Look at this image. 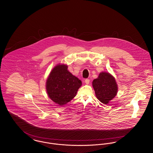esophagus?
<instances>
[{
	"instance_id": "esophagus-1",
	"label": "esophagus",
	"mask_w": 153,
	"mask_h": 153,
	"mask_svg": "<svg viewBox=\"0 0 153 153\" xmlns=\"http://www.w3.org/2000/svg\"><path fill=\"white\" fill-rule=\"evenodd\" d=\"M89 82H90V80H89V79H87L85 80V82L86 84H89Z\"/></svg>"
}]
</instances>
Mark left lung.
<instances>
[{"label":"left lung","instance_id":"obj_1","mask_svg":"<svg viewBox=\"0 0 153 153\" xmlns=\"http://www.w3.org/2000/svg\"><path fill=\"white\" fill-rule=\"evenodd\" d=\"M92 86L97 99L104 104L109 103L117 92V85L115 78L109 73L102 72L93 81Z\"/></svg>","mask_w":153,"mask_h":153}]
</instances>
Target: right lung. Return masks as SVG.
Instances as JSON below:
<instances>
[{
  "label": "right lung",
  "instance_id": "1",
  "mask_svg": "<svg viewBox=\"0 0 153 153\" xmlns=\"http://www.w3.org/2000/svg\"><path fill=\"white\" fill-rule=\"evenodd\" d=\"M81 85V81L68 71V66L58 64L50 73L46 89L51 100L62 106L73 99Z\"/></svg>",
  "mask_w": 153,
  "mask_h": 153
}]
</instances>
